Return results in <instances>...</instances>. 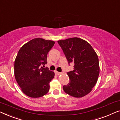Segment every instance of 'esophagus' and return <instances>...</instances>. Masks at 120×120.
I'll return each instance as SVG.
<instances>
[{
    "instance_id": "obj_1",
    "label": "esophagus",
    "mask_w": 120,
    "mask_h": 120,
    "mask_svg": "<svg viewBox=\"0 0 120 120\" xmlns=\"http://www.w3.org/2000/svg\"><path fill=\"white\" fill-rule=\"evenodd\" d=\"M55 73H56V75H61L62 74V73H60V72H58V71H55Z\"/></svg>"
}]
</instances>
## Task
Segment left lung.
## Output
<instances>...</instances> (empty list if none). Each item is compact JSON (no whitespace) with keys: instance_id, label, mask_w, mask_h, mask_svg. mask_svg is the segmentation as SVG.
Masks as SVG:
<instances>
[{"instance_id":"8db88e82","label":"left lung","mask_w":120,"mask_h":120,"mask_svg":"<svg viewBox=\"0 0 120 120\" xmlns=\"http://www.w3.org/2000/svg\"><path fill=\"white\" fill-rule=\"evenodd\" d=\"M57 42L68 63L74 64V70L67 73L70 81L63 86L64 91L73 97H83L91 92L97 82L100 71L97 54L88 42L79 38Z\"/></svg>"}]
</instances>
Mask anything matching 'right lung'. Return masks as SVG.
Listing matches in <instances>:
<instances>
[{
  "instance_id": "right-lung-1",
  "label": "right lung",
  "mask_w": 120,
  "mask_h": 120,
  "mask_svg": "<svg viewBox=\"0 0 120 120\" xmlns=\"http://www.w3.org/2000/svg\"><path fill=\"white\" fill-rule=\"evenodd\" d=\"M52 40L35 38L24 44L15 60L14 74L21 91L31 98L47 94L55 73L42 66L47 63L48 52L55 45Z\"/></svg>"
}]
</instances>
